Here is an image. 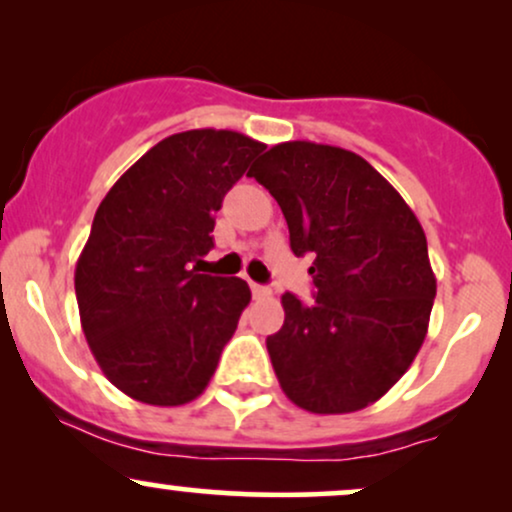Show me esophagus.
<instances>
[{
  "instance_id": "obj_1",
  "label": "esophagus",
  "mask_w": 512,
  "mask_h": 512,
  "mask_svg": "<svg viewBox=\"0 0 512 512\" xmlns=\"http://www.w3.org/2000/svg\"><path fill=\"white\" fill-rule=\"evenodd\" d=\"M250 289H252V296H255V298H269V296H272V291H269L267 286H260V284H250Z\"/></svg>"
}]
</instances>
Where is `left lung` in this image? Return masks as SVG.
<instances>
[{
	"label": "left lung",
	"mask_w": 512,
	"mask_h": 512,
	"mask_svg": "<svg viewBox=\"0 0 512 512\" xmlns=\"http://www.w3.org/2000/svg\"><path fill=\"white\" fill-rule=\"evenodd\" d=\"M248 175L279 202L293 255H315V303L284 293V325L267 337L281 390L313 414L366 409L426 339L436 274L424 228L366 158L339 146L276 144Z\"/></svg>",
	"instance_id": "left-lung-1"
}]
</instances>
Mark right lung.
<instances>
[{
	"label": "right lung",
	"instance_id": "right-lung-1",
	"mask_svg": "<svg viewBox=\"0 0 512 512\" xmlns=\"http://www.w3.org/2000/svg\"><path fill=\"white\" fill-rule=\"evenodd\" d=\"M264 144L190 129L151 146L110 187L74 272L88 349L137 402L180 407L207 390L250 303L238 276L199 274L214 214Z\"/></svg>",
	"mask_w": 512,
	"mask_h": 512
}]
</instances>
